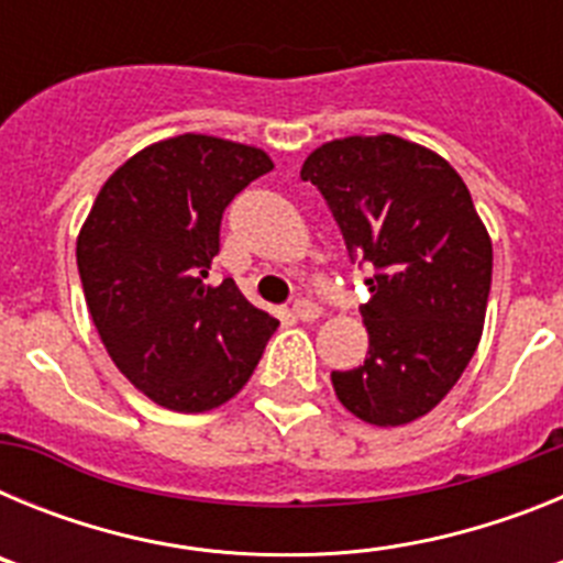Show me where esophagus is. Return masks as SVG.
Listing matches in <instances>:
<instances>
[{
  "instance_id": "34e87169",
  "label": "esophagus",
  "mask_w": 563,
  "mask_h": 563,
  "mask_svg": "<svg viewBox=\"0 0 563 563\" xmlns=\"http://www.w3.org/2000/svg\"><path fill=\"white\" fill-rule=\"evenodd\" d=\"M321 307L318 305H312V301H296V305H292V316L298 318V321H305V324H312V321H318V318H321Z\"/></svg>"
}]
</instances>
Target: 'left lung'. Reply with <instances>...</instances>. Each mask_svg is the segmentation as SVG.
Wrapping results in <instances>:
<instances>
[{
	"instance_id": "obj_1",
	"label": "left lung",
	"mask_w": 563,
	"mask_h": 563,
	"mask_svg": "<svg viewBox=\"0 0 563 563\" xmlns=\"http://www.w3.org/2000/svg\"><path fill=\"white\" fill-rule=\"evenodd\" d=\"M330 206L346 251L375 267L361 310L369 355L332 372L357 420L395 429L429 415L479 346L494 245L445 157L397 134H352L301 166Z\"/></svg>"
}]
</instances>
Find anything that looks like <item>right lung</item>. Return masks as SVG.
<instances>
[{"label": "right lung", "mask_w": 563, "mask_h": 563, "mask_svg": "<svg viewBox=\"0 0 563 563\" xmlns=\"http://www.w3.org/2000/svg\"><path fill=\"white\" fill-rule=\"evenodd\" d=\"M273 172L267 152L177 134L101 186L76 242L87 310L121 375L163 409L200 415L251 380L278 321L233 278L208 285L228 202Z\"/></svg>", "instance_id": "1"}]
</instances>
